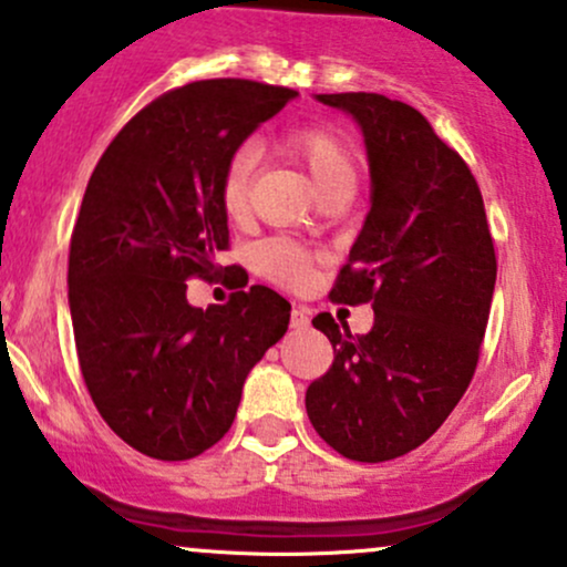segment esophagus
<instances>
[{
  "instance_id": "34e87169",
  "label": "esophagus",
  "mask_w": 567,
  "mask_h": 567,
  "mask_svg": "<svg viewBox=\"0 0 567 567\" xmlns=\"http://www.w3.org/2000/svg\"><path fill=\"white\" fill-rule=\"evenodd\" d=\"M290 328H293L296 333L307 331L309 328V312L303 307H296L293 312H290Z\"/></svg>"
}]
</instances>
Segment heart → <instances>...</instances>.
Instances as JSON below:
<instances>
[{
	"label": "heart",
	"instance_id": "obj_1",
	"mask_svg": "<svg viewBox=\"0 0 567 567\" xmlns=\"http://www.w3.org/2000/svg\"><path fill=\"white\" fill-rule=\"evenodd\" d=\"M282 147L307 166L317 190H328L339 183H354V158L350 145L339 134L326 128H296L282 140ZM252 145H241L226 161L220 177V204L228 217H241L250 202L255 172ZM260 269L282 285H301L309 277V255L288 239H271L258 250Z\"/></svg>",
	"mask_w": 567,
	"mask_h": 567
}]
</instances>
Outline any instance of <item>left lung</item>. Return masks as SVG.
<instances>
[{"label":"left lung","instance_id":"left-lung-1","mask_svg":"<svg viewBox=\"0 0 567 567\" xmlns=\"http://www.w3.org/2000/svg\"><path fill=\"white\" fill-rule=\"evenodd\" d=\"M363 132L371 209L331 298L374 307L354 336L328 312L312 326L333 365L307 390L315 431L339 455L382 463L425 444L468 390L495 290L482 190L422 112L382 93H317Z\"/></svg>","mask_w":567,"mask_h":567}]
</instances>
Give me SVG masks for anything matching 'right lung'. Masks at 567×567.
I'll return each mask as SVG.
<instances>
[{
  "instance_id": "1",
  "label": "right lung",
  "mask_w": 567,
  "mask_h": 567,
  "mask_svg": "<svg viewBox=\"0 0 567 567\" xmlns=\"http://www.w3.org/2000/svg\"><path fill=\"white\" fill-rule=\"evenodd\" d=\"M298 93L198 80L136 112L99 158L70 245V312L85 388L142 455L190 460L231 427L252 365L288 331L264 285L190 307L188 279H217L228 247L226 161Z\"/></svg>"
}]
</instances>
